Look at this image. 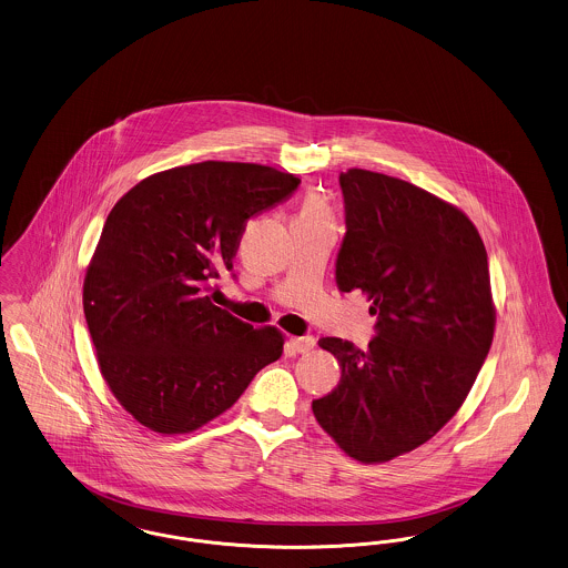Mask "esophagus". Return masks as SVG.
<instances>
[{
  "label": "esophagus",
  "mask_w": 568,
  "mask_h": 568,
  "mask_svg": "<svg viewBox=\"0 0 568 568\" xmlns=\"http://www.w3.org/2000/svg\"><path fill=\"white\" fill-rule=\"evenodd\" d=\"M291 347L298 352V354H305V352H310L312 347L316 346V339L312 337V335H305V337H291Z\"/></svg>",
  "instance_id": "obj_1"
}]
</instances>
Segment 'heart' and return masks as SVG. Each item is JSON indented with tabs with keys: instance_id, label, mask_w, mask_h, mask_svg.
I'll list each match as a JSON object with an SVG mask.
<instances>
[{
	"instance_id": "b5f03b06",
	"label": "heart",
	"mask_w": 568,
	"mask_h": 568,
	"mask_svg": "<svg viewBox=\"0 0 568 568\" xmlns=\"http://www.w3.org/2000/svg\"><path fill=\"white\" fill-rule=\"evenodd\" d=\"M322 216L324 214H322L321 203L316 199H307L301 214H298V219H322Z\"/></svg>"
}]
</instances>
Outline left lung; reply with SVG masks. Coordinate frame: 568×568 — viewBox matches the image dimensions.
I'll return each instance as SVG.
<instances>
[{"label": "left lung", "instance_id": "obj_1", "mask_svg": "<svg viewBox=\"0 0 568 568\" xmlns=\"http://www.w3.org/2000/svg\"><path fill=\"white\" fill-rule=\"evenodd\" d=\"M339 186L346 235L335 280L342 293L369 296L377 322L367 349L318 342L342 379L312 412L347 456L371 465L426 444L460 409L496 318L486 247L458 207L367 170H347Z\"/></svg>", "mask_w": 568, "mask_h": 568}]
</instances>
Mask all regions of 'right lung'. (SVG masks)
<instances>
[{"label": "right lung", "instance_id": "add662e5", "mask_svg": "<svg viewBox=\"0 0 568 568\" xmlns=\"http://www.w3.org/2000/svg\"><path fill=\"white\" fill-rule=\"evenodd\" d=\"M298 184L265 165L203 161L150 175L108 214L84 318L112 395L150 430H197L282 356L277 328L235 318L210 291L233 270L247 219Z\"/></svg>", "mask_w": 568, "mask_h": 568}]
</instances>
